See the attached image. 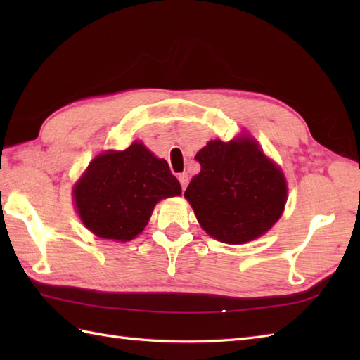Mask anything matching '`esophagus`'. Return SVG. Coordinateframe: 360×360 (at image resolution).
<instances>
[{
  "instance_id": "1",
  "label": "esophagus",
  "mask_w": 360,
  "mask_h": 360,
  "mask_svg": "<svg viewBox=\"0 0 360 360\" xmlns=\"http://www.w3.org/2000/svg\"><path fill=\"white\" fill-rule=\"evenodd\" d=\"M179 182H181L182 190H186V187H187V184H188V174H187V173H181V174H179Z\"/></svg>"
}]
</instances>
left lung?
<instances>
[{"label":"left lung","mask_w":360,"mask_h":360,"mask_svg":"<svg viewBox=\"0 0 360 360\" xmlns=\"http://www.w3.org/2000/svg\"><path fill=\"white\" fill-rule=\"evenodd\" d=\"M200 174L184 196L202 229L227 244H243L269 231L286 204V181L255 141H210L198 151Z\"/></svg>","instance_id":"8db88e82"}]
</instances>
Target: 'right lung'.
I'll use <instances>...</instances> for the list:
<instances>
[{"mask_svg":"<svg viewBox=\"0 0 360 360\" xmlns=\"http://www.w3.org/2000/svg\"><path fill=\"white\" fill-rule=\"evenodd\" d=\"M178 195L181 184L167 160L139 142L94 158L74 187L83 224L101 238L116 241L133 240L148 223L156 202Z\"/></svg>","mask_w":360,"mask_h":360,"instance_id":"obj_1","label":"right lung"}]
</instances>
